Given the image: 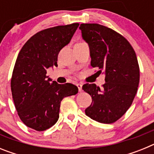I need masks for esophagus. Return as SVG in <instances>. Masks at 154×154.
Listing matches in <instances>:
<instances>
[{
    "label": "esophagus",
    "instance_id": "obj_1",
    "mask_svg": "<svg viewBox=\"0 0 154 154\" xmlns=\"http://www.w3.org/2000/svg\"><path fill=\"white\" fill-rule=\"evenodd\" d=\"M76 85H77V87H78L79 91V92H81L82 89V85L81 83H77L76 84Z\"/></svg>",
    "mask_w": 154,
    "mask_h": 154
}]
</instances>
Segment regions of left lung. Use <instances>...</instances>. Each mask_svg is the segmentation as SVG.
Wrapping results in <instances>:
<instances>
[{"label": "left lung", "mask_w": 154, "mask_h": 154, "mask_svg": "<svg viewBox=\"0 0 154 154\" xmlns=\"http://www.w3.org/2000/svg\"><path fill=\"white\" fill-rule=\"evenodd\" d=\"M84 40L90 49L91 66L105 72V82L100 89L86 83L82 89L92 99L85 112L102 123H115L130 108L140 82V67L136 52L126 38L99 24H81Z\"/></svg>", "instance_id": "8db88e82"}]
</instances>
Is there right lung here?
<instances>
[{
    "mask_svg": "<svg viewBox=\"0 0 154 154\" xmlns=\"http://www.w3.org/2000/svg\"><path fill=\"white\" fill-rule=\"evenodd\" d=\"M79 24L59 25L39 31L17 55L11 89L19 117L28 127L44 131L56 123L61 101L78 93L76 85L47 79V69L57 66L58 55L70 42Z\"/></svg>",
    "mask_w": 154,
    "mask_h": 154,
    "instance_id": "obj_1",
    "label": "right lung"
}]
</instances>
